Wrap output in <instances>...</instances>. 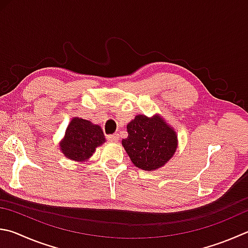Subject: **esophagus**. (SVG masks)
Instances as JSON below:
<instances>
[{
	"label": "esophagus",
	"instance_id": "esophagus-1",
	"mask_svg": "<svg viewBox=\"0 0 248 248\" xmlns=\"http://www.w3.org/2000/svg\"><path fill=\"white\" fill-rule=\"evenodd\" d=\"M106 139L108 140L109 142H118L119 141V134H109V136H107Z\"/></svg>",
	"mask_w": 248,
	"mask_h": 248
}]
</instances>
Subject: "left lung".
<instances>
[{
  "label": "left lung",
  "instance_id": "1",
  "mask_svg": "<svg viewBox=\"0 0 248 248\" xmlns=\"http://www.w3.org/2000/svg\"><path fill=\"white\" fill-rule=\"evenodd\" d=\"M123 145L132 163L143 170L163 167L177 150L175 132L159 116L139 115L127 125Z\"/></svg>",
  "mask_w": 248,
  "mask_h": 248
}]
</instances>
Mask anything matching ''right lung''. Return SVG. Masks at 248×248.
<instances>
[{
    "instance_id": "obj_1",
    "label": "right lung",
    "mask_w": 248,
    "mask_h": 248,
    "mask_svg": "<svg viewBox=\"0 0 248 248\" xmlns=\"http://www.w3.org/2000/svg\"><path fill=\"white\" fill-rule=\"evenodd\" d=\"M104 142L105 137L100 125L76 117L66 130L61 147L66 157L82 161L91 157L95 148Z\"/></svg>"
}]
</instances>
